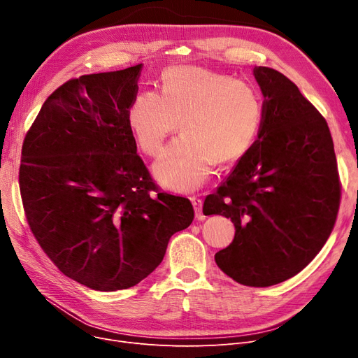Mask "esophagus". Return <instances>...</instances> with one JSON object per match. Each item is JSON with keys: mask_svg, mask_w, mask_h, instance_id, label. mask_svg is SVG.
I'll return each mask as SVG.
<instances>
[{"mask_svg": "<svg viewBox=\"0 0 358 358\" xmlns=\"http://www.w3.org/2000/svg\"><path fill=\"white\" fill-rule=\"evenodd\" d=\"M192 203H193V208H194V212H196V217L199 220H203L204 219V213H203V201L199 196H192L190 197Z\"/></svg>", "mask_w": 358, "mask_h": 358, "instance_id": "34e87169", "label": "esophagus"}]
</instances>
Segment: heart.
Instances as JSON below:
<instances>
[{
	"label": "heart",
	"instance_id": "heart-1",
	"mask_svg": "<svg viewBox=\"0 0 358 358\" xmlns=\"http://www.w3.org/2000/svg\"><path fill=\"white\" fill-rule=\"evenodd\" d=\"M262 99L232 75L197 66L168 68L161 94L142 91L131 100L127 123L146 155H158L166 138L176 139L154 165L168 189L192 192L209 178L216 161L241 159L254 145L262 123Z\"/></svg>",
	"mask_w": 358,
	"mask_h": 358
}]
</instances>
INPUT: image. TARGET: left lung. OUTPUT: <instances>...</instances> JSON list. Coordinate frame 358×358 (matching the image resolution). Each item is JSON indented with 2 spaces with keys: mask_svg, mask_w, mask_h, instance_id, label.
Listing matches in <instances>:
<instances>
[{
  "mask_svg": "<svg viewBox=\"0 0 358 358\" xmlns=\"http://www.w3.org/2000/svg\"><path fill=\"white\" fill-rule=\"evenodd\" d=\"M258 139L203 204L235 224L217 267L239 285L268 287L302 271L322 250L340 209L341 184L327 120L283 73L255 66Z\"/></svg>",
  "mask_w": 358,
  "mask_h": 358,
  "instance_id": "1",
  "label": "left lung"
}]
</instances>
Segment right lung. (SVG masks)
Instances as JSON below:
<instances>
[{"label":"right lung","instance_id":"1","mask_svg":"<svg viewBox=\"0 0 358 358\" xmlns=\"http://www.w3.org/2000/svg\"><path fill=\"white\" fill-rule=\"evenodd\" d=\"M142 64L56 88L26 134L18 173L29 227L66 277L100 292L138 285L190 227L189 199L150 178L127 123Z\"/></svg>","mask_w":358,"mask_h":358}]
</instances>
